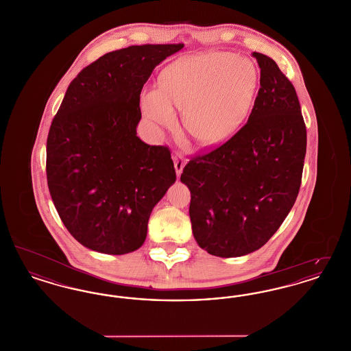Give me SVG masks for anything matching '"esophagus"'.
Instances as JSON below:
<instances>
[{
    "mask_svg": "<svg viewBox=\"0 0 351 351\" xmlns=\"http://www.w3.org/2000/svg\"><path fill=\"white\" fill-rule=\"evenodd\" d=\"M173 165H175V169H176L178 176H180L184 166H185V158H184L180 152H175L173 154Z\"/></svg>",
    "mask_w": 351,
    "mask_h": 351,
    "instance_id": "esophagus-1",
    "label": "esophagus"
}]
</instances>
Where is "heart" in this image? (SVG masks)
<instances>
[{"label": "heart", "instance_id": "b5f03b06", "mask_svg": "<svg viewBox=\"0 0 351 351\" xmlns=\"http://www.w3.org/2000/svg\"><path fill=\"white\" fill-rule=\"evenodd\" d=\"M256 88L258 71L250 60L230 52H208L169 66L159 89L142 96V109L165 126L175 121L172 109L183 112L188 133L202 145H216L242 125Z\"/></svg>", "mask_w": 351, "mask_h": 351}]
</instances>
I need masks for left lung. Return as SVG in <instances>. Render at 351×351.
<instances>
[{
	"label": "left lung",
	"instance_id": "obj_1",
	"mask_svg": "<svg viewBox=\"0 0 351 351\" xmlns=\"http://www.w3.org/2000/svg\"><path fill=\"white\" fill-rule=\"evenodd\" d=\"M261 86L247 122L225 143L195 155L180 180L201 249L233 258L261 249L299 195L306 128L293 84L267 55L252 52Z\"/></svg>",
	"mask_w": 351,
	"mask_h": 351
}]
</instances>
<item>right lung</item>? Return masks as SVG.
Wrapping results in <instances>:
<instances>
[{
	"label": "right lung",
	"instance_id": "right-lung-1",
	"mask_svg": "<svg viewBox=\"0 0 351 351\" xmlns=\"http://www.w3.org/2000/svg\"><path fill=\"white\" fill-rule=\"evenodd\" d=\"M183 45L112 51L68 85L47 136L46 172L53 205L71 235L90 250L139 249L176 172L167 146L136 136L143 85Z\"/></svg>",
	"mask_w": 351,
	"mask_h": 351
}]
</instances>
